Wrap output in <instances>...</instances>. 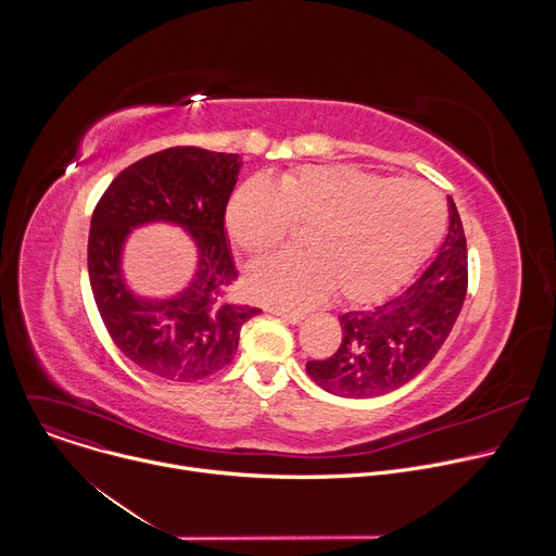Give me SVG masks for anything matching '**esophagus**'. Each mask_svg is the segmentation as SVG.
Masks as SVG:
<instances>
[{
  "mask_svg": "<svg viewBox=\"0 0 556 556\" xmlns=\"http://www.w3.org/2000/svg\"><path fill=\"white\" fill-rule=\"evenodd\" d=\"M277 319L286 321V324H299L303 319V312H288V309H279V307H273L270 309Z\"/></svg>",
  "mask_w": 556,
  "mask_h": 556,
  "instance_id": "1",
  "label": "esophagus"
}]
</instances>
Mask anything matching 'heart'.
I'll return each instance as SVG.
<instances>
[{
    "label": "heart",
    "mask_w": 556,
    "mask_h": 556,
    "mask_svg": "<svg viewBox=\"0 0 556 556\" xmlns=\"http://www.w3.org/2000/svg\"><path fill=\"white\" fill-rule=\"evenodd\" d=\"M294 224L307 226L309 253H286L255 268L253 292L303 307L334 288L337 296L365 303L418 268L442 232L444 208L425 182L356 167H305L279 182L253 178L226 208L232 244L255 260L279 249Z\"/></svg>",
    "instance_id": "b5f03b06"
}]
</instances>
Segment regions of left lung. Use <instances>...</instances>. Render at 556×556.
<instances>
[{"mask_svg":"<svg viewBox=\"0 0 556 556\" xmlns=\"http://www.w3.org/2000/svg\"><path fill=\"white\" fill-rule=\"evenodd\" d=\"M468 286L466 237L448 198V235L429 266L401 294L341 314L339 350L307 361V376L341 399H374L416 378L451 334Z\"/></svg>","mask_w":556,"mask_h":556,"instance_id":"left-lung-1","label":"left lung"}]
</instances>
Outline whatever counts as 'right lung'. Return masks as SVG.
<instances>
[{"label":"right lung","instance_id":"add662e5","mask_svg":"<svg viewBox=\"0 0 556 556\" xmlns=\"http://www.w3.org/2000/svg\"><path fill=\"white\" fill-rule=\"evenodd\" d=\"M240 167L237 153L169 147L123 169L94 208L88 273L97 307L116 348L153 376L195 382L219 371L232 361L242 326L262 312L228 296L237 270L224 215ZM149 220L185 225L201 253L194 281L174 300L136 298L122 281L126 235Z\"/></svg>","mask_w":556,"mask_h":556}]
</instances>
